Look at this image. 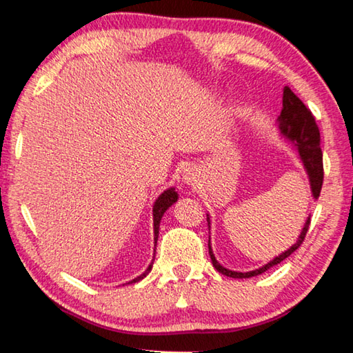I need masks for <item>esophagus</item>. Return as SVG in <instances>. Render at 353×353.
<instances>
[{
	"label": "esophagus",
	"mask_w": 353,
	"mask_h": 353,
	"mask_svg": "<svg viewBox=\"0 0 353 353\" xmlns=\"http://www.w3.org/2000/svg\"><path fill=\"white\" fill-rule=\"evenodd\" d=\"M182 179H183V182H185V183H187V185H191V187H194V185L198 183V181H199L198 170H196V168H187V170L183 171Z\"/></svg>",
	"instance_id": "esophagus-1"
}]
</instances>
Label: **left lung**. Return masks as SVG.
<instances>
[{
  "label": "left lung",
  "mask_w": 353,
  "mask_h": 353,
  "mask_svg": "<svg viewBox=\"0 0 353 353\" xmlns=\"http://www.w3.org/2000/svg\"><path fill=\"white\" fill-rule=\"evenodd\" d=\"M279 130L286 140H290L292 145L296 146L299 157H301L303 168H305L307 174H308V181H310V188H312V194L313 199H318L321 194V188H322V181H324V166H322V151H321V135H319V129L316 126L314 117L312 115L310 109H307V105L299 99L294 93L291 92L290 87L283 88V109L280 112L279 117ZM207 221H208V227H210V218L207 214ZM308 225H310V216L307 218L305 224H303V229L299 235L297 241L292 244V246L285 250V252L280 254L276 259L271 260L270 263H266L265 266L259 268V270L249 271V272H236V271H230L227 268L221 266L218 260L214 259L213 250L210 246V240H208V254H210L212 263L214 266V270L218 272L224 274L227 277H234V279H249L254 276H259V274H263L268 270H271L272 266L279 265L280 261H283L285 259L294 252V250L301 246L303 238H305L307 232H308Z\"/></svg>",
  "instance_id": "obj_1"
}]
</instances>
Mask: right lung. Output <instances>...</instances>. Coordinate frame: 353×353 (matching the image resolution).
I'll return each instance as SVG.
<instances>
[{"instance_id": "1", "label": "right lung", "mask_w": 353, "mask_h": 353, "mask_svg": "<svg viewBox=\"0 0 353 353\" xmlns=\"http://www.w3.org/2000/svg\"><path fill=\"white\" fill-rule=\"evenodd\" d=\"M177 193H176V190L174 188H168V190H165L162 194L159 196L157 199H155V202H154V208H152V214H154V241H155V244H157V238H159V227H160V221H162V216L165 214V212L168 210V208L174 204V202H177ZM154 244V246H155ZM154 255H155V249H154ZM151 270H152V263L151 265L148 266V270L141 274V276H139L137 279H134L132 282L130 283H135V282H140L141 279H145L149 272H151Z\"/></svg>"}]
</instances>
